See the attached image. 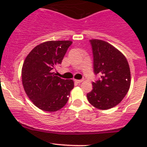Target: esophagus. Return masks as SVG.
I'll return each instance as SVG.
<instances>
[{"mask_svg":"<svg viewBox=\"0 0 147 147\" xmlns=\"http://www.w3.org/2000/svg\"><path fill=\"white\" fill-rule=\"evenodd\" d=\"M82 81L83 80H75V82L76 83H78V84H79V83H81Z\"/></svg>","mask_w":147,"mask_h":147,"instance_id":"1","label":"esophagus"}]
</instances>
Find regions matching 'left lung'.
Returning a JSON list of instances; mask_svg holds the SVG:
<instances>
[{
    "label": "left lung",
    "instance_id": "8db88e82",
    "mask_svg": "<svg viewBox=\"0 0 147 147\" xmlns=\"http://www.w3.org/2000/svg\"><path fill=\"white\" fill-rule=\"evenodd\" d=\"M93 54V68L100 75L92 82L87 93L89 102L100 109L114 107L125 97L131 83V74L125 56L114 46L101 40H90Z\"/></svg>",
    "mask_w": 147,
    "mask_h": 147
}]
</instances>
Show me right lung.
<instances>
[{"label": "right lung", "instance_id": "1", "mask_svg": "<svg viewBox=\"0 0 147 147\" xmlns=\"http://www.w3.org/2000/svg\"><path fill=\"white\" fill-rule=\"evenodd\" d=\"M69 40L47 41L34 47L22 68V82L32 103L46 112H55L66 105L74 87L72 80L56 76L53 69L61 64Z\"/></svg>", "mask_w": 147, "mask_h": 147}]
</instances>
